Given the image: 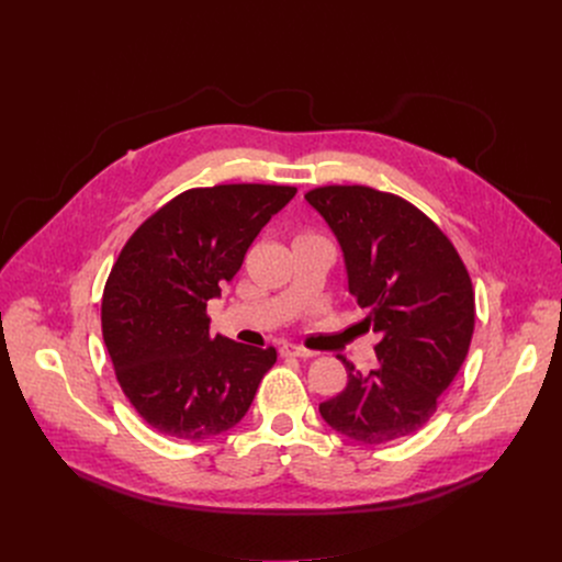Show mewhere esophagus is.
I'll use <instances>...</instances> for the list:
<instances>
[{"instance_id": "obj_1", "label": "esophagus", "mask_w": 562, "mask_h": 562, "mask_svg": "<svg viewBox=\"0 0 562 562\" xmlns=\"http://www.w3.org/2000/svg\"><path fill=\"white\" fill-rule=\"evenodd\" d=\"M280 353L282 356H295V358H313L315 356V351H308V349H304L300 345H289V342L280 347Z\"/></svg>"}]
</instances>
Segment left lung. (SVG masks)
Segmentation results:
<instances>
[{
	"instance_id": "obj_1",
	"label": "left lung",
	"mask_w": 562,
	"mask_h": 562,
	"mask_svg": "<svg viewBox=\"0 0 562 562\" xmlns=\"http://www.w3.org/2000/svg\"><path fill=\"white\" fill-rule=\"evenodd\" d=\"M304 200L336 235L349 293L380 336L378 367L349 382L319 416L338 434L382 445L418 431L458 375L473 336V289L447 235L407 200L369 187H323Z\"/></svg>"
}]
</instances>
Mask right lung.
<instances>
[{"label":"right lung","instance_id":"obj_1","mask_svg":"<svg viewBox=\"0 0 562 562\" xmlns=\"http://www.w3.org/2000/svg\"><path fill=\"white\" fill-rule=\"evenodd\" d=\"M295 191L271 184L184 191L122 249L102 297L104 345L131 405L159 434L195 442L247 416L278 353L213 338L206 304Z\"/></svg>","mask_w":562,"mask_h":562}]
</instances>
